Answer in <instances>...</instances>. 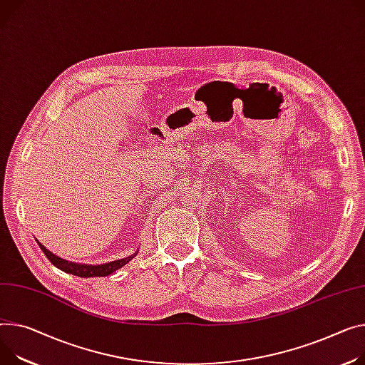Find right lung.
<instances>
[{
  "instance_id": "add662e5",
  "label": "right lung",
  "mask_w": 365,
  "mask_h": 365,
  "mask_svg": "<svg viewBox=\"0 0 365 365\" xmlns=\"http://www.w3.org/2000/svg\"><path fill=\"white\" fill-rule=\"evenodd\" d=\"M38 241V240H36ZM38 245L41 247V250L45 253V256L48 257V260L55 266L58 267L60 270L66 272V273H70V274H76V276H80V277H92V276H108L110 273H114L115 270L121 269L124 264H127L130 260H133L135 257V255L138 253V251H135L134 255L128 256V257H124V259H120V260H114V262H109V263H103V264H96V266H92V264H81V263H74V262H68V260H64V259H60L58 256L52 255L51 251L48 248H45L39 241H38Z\"/></svg>"
}]
</instances>
